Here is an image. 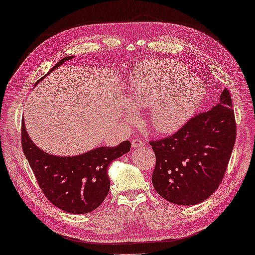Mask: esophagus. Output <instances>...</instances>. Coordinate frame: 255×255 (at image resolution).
Here are the masks:
<instances>
[{"instance_id": "esophagus-1", "label": "esophagus", "mask_w": 255, "mask_h": 255, "mask_svg": "<svg viewBox=\"0 0 255 255\" xmlns=\"http://www.w3.org/2000/svg\"><path fill=\"white\" fill-rule=\"evenodd\" d=\"M131 145H132V147H142L145 145V142L139 138H135L131 140Z\"/></svg>"}]
</instances>
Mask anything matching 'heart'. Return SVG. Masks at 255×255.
<instances>
[{
  "instance_id": "b5f03b06",
  "label": "heart",
  "mask_w": 255,
  "mask_h": 255,
  "mask_svg": "<svg viewBox=\"0 0 255 255\" xmlns=\"http://www.w3.org/2000/svg\"><path fill=\"white\" fill-rule=\"evenodd\" d=\"M200 84L186 68L171 60H159L140 66L132 75L130 100L135 107H149L147 124L155 132L178 129L197 108ZM132 117V111L129 112Z\"/></svg>"
}]
</instances>
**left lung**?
<instances>
[{
    "mask_svg": "<svg viewBox=\"0 0 255 255\" xmlns=\"http://www.w3.org/2000/svg\"><path fill=\"white\" fill-rule=\"evenodd\" d=\"M235 139L232 96L225 88L212 109L192 117L175 134L149 142L156 159L155 191L173 204L205 201L221 184Z\"/></svg>",
    "mask_w": 255,
    "mask_h": 255,
    "instance_id": "1",
    "label": "left lung"
}]
</instances>
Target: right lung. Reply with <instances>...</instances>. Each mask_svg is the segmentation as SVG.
<instances>
[{"label": "right lung", "instance_id": "obj_1", "mask_svg": "<svg viewBox=\"0 0 255 255\" xmlns=\"http://www.w3.org/2000/svg\"><path fill=\"white\" fill-rule=\"evenodd\" d=\"M72 58L67 56L60 60L46 76ZM21 144L28 163L46 199L56 208L75 215L92 212L102 204L110 189L108 168L116 159L130 151V142L125 140L118 146L98 147L75 156L47 154L29 138L23 118Z\"/></svg>", "mask_w": 255, "mask_h": 255}]
</instances>
